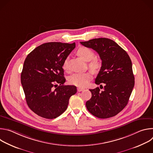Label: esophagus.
<instances>
[{"instance_id": "obj_1", "label": "esophagus", "mask_w": 153, "mask_h": 153, "mask_svg": "<svg viewBox=\"0 0 153 153\" xmlns=\"http://www.w3.org/2000/svg\"><path fill=\"white\" fill-rule=\"evenodd\" d=\"M77 91L78 92H80V91H82L84 90V88H81V87H77Z\"/></svg>"}]
</instances>
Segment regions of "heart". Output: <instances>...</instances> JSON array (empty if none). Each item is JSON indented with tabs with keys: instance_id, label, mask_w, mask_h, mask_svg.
Listing matches in <instances>:
<instances>
[{
	"instance_id": "b5f03b06",
	"label": "heart",
	"mask_w": 153,
	"mask_h": 153,
	"mask_svg": "<svg viewBox=\"0 0 153 153\" xmlns=\"http://www.w3.org/2000/svg\"><path fill=\"white\" fill-rule=\"evenodd\" d=\"M77 54L85 61H90L89 67L94 72L98 71L102 67L101 60L94 57V51L89 48L81 47L77 50ZM63 67L64 69L67 68V60L63 62ZM92 78V75L90 72H83L74 73L70 76L68 79L70 83L77 86H85L89 83Z\"/></svg>"
}]
</instances>
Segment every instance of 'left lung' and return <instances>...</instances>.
Instances as JSON below:
<instances>
[{
  "label": "left lung",
  "instance_id": "left-lung-1",
  "mask_svg": "<svg viewBox=\"0 0 153 153\" xmlns=\"http://www.w3.org/2000/svg\"><path fill=\"white\" fill-rule=\"evenodd\" d=\"M80 43L95 50L102 60L95 83L103 90L99 87L90 90L92 96L86 102L87 110L98 118L113 117L126 106L134 88L131 60L127 53L110 39H93Z\"/></svg>",
  "mask_w": 153,
  "mask_h": 153
}]
</instances>
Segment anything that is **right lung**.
<instances>
[{
  "label": "right lung",
  "instance_id": "right-lung-1",
  "mask_svg": "<svg viewBox=\"0 0 153 153\" xmlns=\"http://www.w3.org/2000/svg\"><path fill=\"white\" fill-rule=\"evenodd\" d=\"M75 47V43H45L26 57L21 83L27 105L38 116L49 119L57 117L67 110L70 97L76 93V86L63 85L62 68Z\"/></svg>",
  "mask_w": 153,
  "mask_h": 153
}]
</instances>
